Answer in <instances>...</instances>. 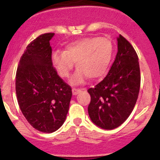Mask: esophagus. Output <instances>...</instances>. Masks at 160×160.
Listing matches in <instances>:
<instances>
[{
    "label": "esophagus",
    "instance_id": "obj_1",
    "mask_svg": "<svg viewBox=\"0 0 160 160\" xmlns=\"http://www.w3.org/2000/svg\"><path fill=\"white\" fill-rule=\"evenodd\" d=\"M72 94L77 95V94H78L80 91H81V90L79 89V88H72Z\"/></svg>",
    "mask_w": 160,
    "mask_h": 160
}]
</instances>
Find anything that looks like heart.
Here are the masks:
<instances>
[{
	"label": "heart",
	"mask_w": 160,
	"mask_h": 160,
	"mask_svg": "<svg viewBox=\"0 0 160 160\" xmlns=\"http://www.w3.org/2000/svg\"><path fill=\"white\" fill-rule=\"evenodd\" d=\"M113 45L109 39L90 37L69 43L63 52H54L52 62L59 75L69 77L75 62L77 67L71 78L72 83H79L85 78L96 79L105 72L111 60Z\"/></svg>",
	"instance_id": "1"
}]
</instances>
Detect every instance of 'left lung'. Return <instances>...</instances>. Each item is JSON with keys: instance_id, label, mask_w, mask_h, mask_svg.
<instances>
[{"instance_id": "left-lung-1", "label": "left lung", "mask_w": 160, "mask_h": 160, "mask_svg": "<svg viewBox=\"0 0 160 160\" xmlns=\"http://www.w3.org/2000/svg\"><path fill=\"white\" fill-rule=\"evenodd\" d=\"M141 74L138 55L122 35L118 38V52L107 76L90 95L88 114L92 122L104 129H114L125 122L136 104Z\"/></svg>"}]
</instances>
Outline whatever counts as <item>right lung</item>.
<instances>
[{
  "label": "right lung",
  "instance_id": "right-lung-1",
  "mask_svg": "<svg viewBox=\"0 0 160 160\" xmlns=\"http://www.w3.org/2000/svg\"><path fill=\"white\" fill-rule=\"evenodd\" d=\"M53 35L45 33L31 42L21 57L15 77L22 114L34 128L44 133L62 126L72 98L71 87L52 66L49 41Z\"/></svg>",
  "mask_w": 160,
  "mask_h": 160
}]
</instances>
